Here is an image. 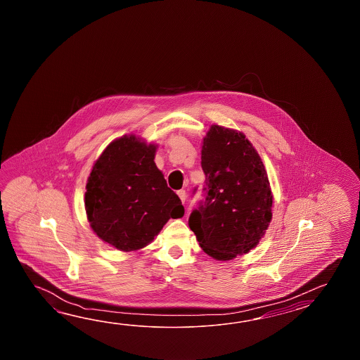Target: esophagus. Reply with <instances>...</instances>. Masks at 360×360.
Instances as JSON below:
<instances>
[{"mask_svg": "<svg viewBox=\"0 0 360 360\" xmlns=\"http://www.w3.org/2000/svg\"><path fill=\"white\" fill-rule=\"evenodd\" d=\"M177 195L180 197L181 202L184 203V202H185V199H186V191H183V189H181V191H177Z\"/></svg>", "mask_w": 360, "mask_h": 360, "instance_id": "34e87169", "label": "esophagus"}]
</instances>
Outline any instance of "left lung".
Wrapping results in <instances>:
<instances>
[{
    "label": "left lung",
    "instance_id": "obj_1",
    "mask_svg": "<svg viewBox=\"0 0 360 360\" xmlns=\"http://www.w3.org/2000/svg\"><path fill=\"white\" fill-rule=\"evenodd\" d=\"M200 163L203 198L191 211L189 228L207 255L231 260L252 250L268 229L273 206L268 175L245 135L217 124L203 139Z\"/></svg>",
    "mask_w": 360,
    "mask_h": 360
}]
</instances>
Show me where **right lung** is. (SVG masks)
Returning a JSON list of instances; mask_svg holds the SVG:
<instances>
[{"label":"right lung","instance_id":"right-lung-1","mask_svg":"<svg viewBox=\"0 0 360 360\" xmlns=\"http://www.w3.org/2000/svg\"><path fill=\"white\" fill-rule=\"evenodd\" d=\"M155 146L117 139L94 165L84 206L98 237L121 251L146 247L169 219L184 214L176 193L154 163Z\"/></svg>","mask_w":360,"mask_h":360}]
</instances>
